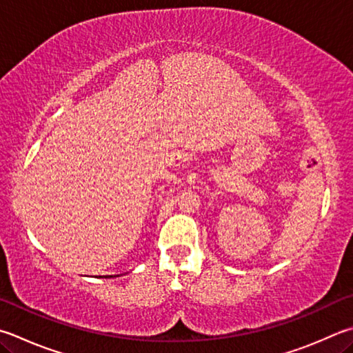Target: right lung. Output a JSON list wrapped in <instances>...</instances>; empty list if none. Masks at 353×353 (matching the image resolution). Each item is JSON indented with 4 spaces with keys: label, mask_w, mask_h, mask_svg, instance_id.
Wrapping results in <instances>:
<instances>
[{
    "label": "right lung",
    "mask_w": 353,
    "mask_h": 353,
    "mask_svg": "<svg viewBox=\"0 0 353 353\" xmlns=\"http://www.w3.org/2000/svg\"><path fill=\"white\" fill-rule=\"evenodd\" d=\"M101 278H103V276H101ZM105 278H112V276H105Z\"/></svg>",
    "instance_id": "1"
}]
</instances>
